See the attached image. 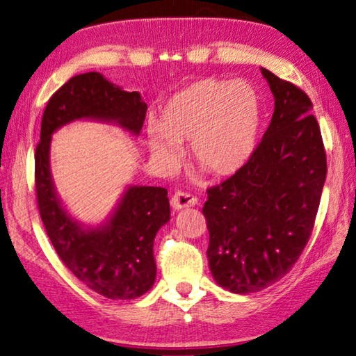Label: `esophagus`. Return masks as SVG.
Listing matches in <instances>:
<instances>
[{"instance_id":"obj_1","label":"esophagus","mask_w":356,"mask_h":356,"mask_svg":"<svg viewBox=\"0 0 356 356\" xmlns=\"http://www.w3.org/2000/svg\"><path fill=\"white\" fill-rule=\"evenodd\" d=\"M197 204L196 196L190 195V193L177 191L176 195L171 197V206L174 210H182L185 207H195Z\"/></svg>"}]
</instances>
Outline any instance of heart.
<instances>
[{"label": "heart", "mask_w": 356, "mask_h": 356, "mask_svg": "<svg viewBox=\"0 0 356 356\" xmlns=\"http://www.w3.org/2000/svg\"><path fill=\"white\" fill-rule=\"evenodd\" d=\"M264 122L262 97L245 80L202 78L166 102L159 122L147 125V147L163 170L182 160L191 144L196 165L216 177L242 171L254 155Z\"/></svg>", "instance_id": "b5f03b06"}]
</instances>
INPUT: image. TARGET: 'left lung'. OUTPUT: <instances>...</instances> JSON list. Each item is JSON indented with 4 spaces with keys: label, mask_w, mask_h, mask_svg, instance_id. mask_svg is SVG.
I'll list each match as a JSON object with an SVG mask.
<instances>
[{
    "label": "left lung",
    "mask_w": 356,
    "mask_h": 356,
    "mask_svg": "<svg viewBox=\"0 0 356 356\" xmlns=\"http://www.w3.org/2000/svg\"><path fill=\"white\" fill-rule=\"evenodd\" d=\"M261 72L275 99L272 122L243 170L209 188L202 207L210 272L234 293L259 292L291 272L311 237L327 177L309 97Z\"/></svg>",
    "instance_id": "8db88e82"
}]
</instances>
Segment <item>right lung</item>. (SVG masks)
Instances as JSON below:
<instances>
[{"label": "right lung", "mask_w": 356, "mask_h": 356, "mask_svg": "<svg viewBox=\"0 0 356 356\" xmlns=\"http://www.w3.org/2000/svg\"><path fill=\"white\" fill-rule=\"evenodd\" d=\"M147 105L99 72L75 75L48 100L35 147V193L47 236L65 267L94 292L131 300L152 289L156 275L154 238L170 221V200L161 186L129 185L108 218L84 226L64 209L50 170L51 135L74 120L119 125L138 136Z\"/></svg>", "instance_id": "add662e5"}]
</instances>
